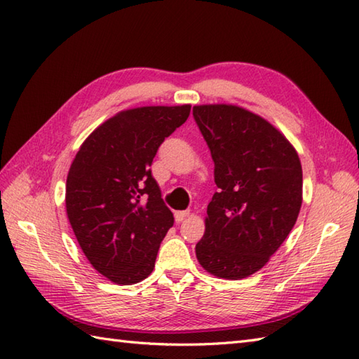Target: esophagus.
Instances as JSON below:
<instances>
[{"mask_svg":"<svg viewBox=\"0 0 359 359\" xmlns=\"http://www.w3.org/2000/svg\"><path fill=\"white\" fill-rule=\"evenodd\" d=\"M190 215V210H180V212H175V221L181 222L182 219H186Z\"/></svg>","mask_w":359,"mask_h":359,"instance_id":"esophagus-1","label":"esophagus"}]
</instances>
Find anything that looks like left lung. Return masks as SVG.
Wrapping results in <instances>:
<instances>
[{
	"label": "left lung",
	"instance_id": "obj_1",
	"mask_svg": "<svg viewBox=\"0 0 359 359\" xmlns=\"http://www.w3.org/2000/svg\"><path fill=\"white\" fill-rule=\"evenodd\" d=\"M215 163V192L195 252L207 272L241 280L258 272L290 233L302 203V169L284 135L232 104L195 106Z\"/></svg>",
	"mask_w": 359,
	"mask_h": 359
}]
</instances>
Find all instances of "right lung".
<instances>
[{
    "instance_id": "1",
    "label": "right lung",
    "mask_w": 359,
    "mask_h": 359,
    "mask_svg": "<svg viewBox=\"0 0 359 359\" xmlns=\"http://www.w3.org/2000/svg\"><path fill=\"white\" fill-rule=\"evenodd\" d=\"M189 114V104L119 112L89 135L70 165L69 222L90 264L115 284L152 273L159 244L173 226L150 165Z\"/></svg>"
}]
</instances>
